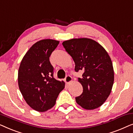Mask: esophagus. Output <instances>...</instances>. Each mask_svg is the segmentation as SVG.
Returning <instances> with one entry per match:
<instances>
[{"instance_id":"34e87169","label":"esophagus","mask_w":133,"mask_h":133,"mask_svg":"<svg viewBox=\"0 0 133 133\" xmlns=\"http://www.w3.org/2000/svg\"><path fill=\"white\" fill-rule=\"evenodd\" d=\"M65 82L67 83H70V82L72 81L71 76H70V75L66 76V77H65Z\"/></svg>"}]
</instances>
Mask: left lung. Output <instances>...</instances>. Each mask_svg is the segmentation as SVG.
<instances>
[{"mask_svg":"<svg viewBox=\"0 0 133 133\" xmlns=\"http://www.w3.org/2000/svg\"><path fill=\"white\" fill-rule=\"evenodd\" d=\"M66 51L75 63V71L82 70L79 82L83 87L76 102L86 110L101 107L108 97L114 83L112 63L106 50L97 42L87 38L63 42Z\"/></svg>","mask_w":133,"mask_h":133,"instance_id":"1","label":"left lung"}]
</instances>
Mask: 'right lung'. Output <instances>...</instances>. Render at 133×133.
<instances>
[{
  "instance_id": "right-lung-1",
  "label": "right lung",
  "mask_w": 133,
  "mask_h": 133,
  "mask_svg": "<svg viewBox=\"0 0 133 133\" xmlns=\"http://www.w3.org/2000/svg\"><path fill=\"white\" fill-rule=\"evenodd\" d=\"M59 41H40L31 47L20 65L18 83L25 101L31 108L46 111L55 105L65 83L54 78V68L50 57Z\"/></svg>"
}]
</instances>
